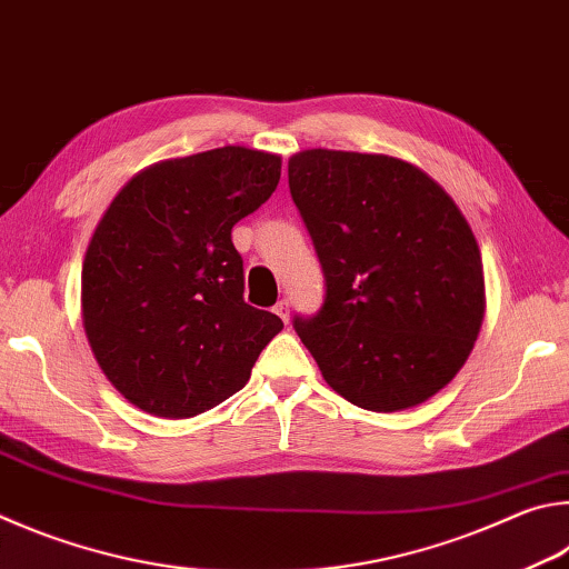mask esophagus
<instances>
[{
	"mask_svg": "<svg viewBox=\"0 0 569 569\" xmlns=\"http://www.w3.org/2000/svg\"><path fill=\"white\" fill-rule=\"evenodd\" d=\"M273 311H276L278 316H281L283 323H288V320H291V306H288L286 298H281V301H278V303L273 306Z\"/></svg>",
	"mask_w": 569,
	"mask_h": 569,
	"instance_id": "1",
	"label": "esophagus"
}]
</instances>
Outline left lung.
Listing matches in <instances>:
<instances>
[{
  "label": "left lung",
  "instance_id": "left-lung-1",
  "mask_svg": "<svg viewBox=\"0 0 569 569\" xmlns=\"http://www.w3.org/2000/svg\"><path fill=\"white\" fill-rule=\"evenodd\" d=\"M288 189L323 268V303L293 316L326 383L402 410L448 386L485 313L478 241L428 173L383 153L301 151Z\"/></svg>",
  "mask_w": 569,
  "mask_h": 569
}]
</instances>
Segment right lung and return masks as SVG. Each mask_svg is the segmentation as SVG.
Instances as JSON below:
<instances>
[{
	"label": "right lung",
	"instance_id": "obj_1",
	"mask_svg": "<svg viewBox=\"0 0 569 569\" xmlns=\"http://www.w3.org/2000/svg\"><path fill=\"white\" fill-rule=\"evenodd\" d=\"M281 157L223 147L133 177L97 226L81 271L89 346L123 398L191 418L246 386L283 328L243 301L233 226L261 209Z\"/></svg>",
	"mask_w": 569,
	"mask_h": 569
}]
</instances>
